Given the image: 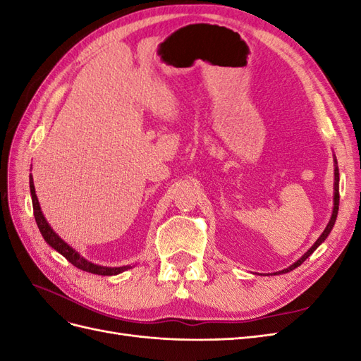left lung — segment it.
<instances>
[{"label":"left lung","mask_w":361,"mask_h":361,"mask_svg":"<svg viewBox=\"0 0 361 361\" xmlns=\"http://www.w3.org/2000/svg\"><path fill=\"white\" fill-rule=\"evenodd\" d=\"M334 162L337 164V161H334ZM338 200H341V197H338V169L336 167V169H334V209H333V215H331V220H330V223L326 224L325 231L322 232V235L319 236L318 241H316V243L312 245V248L307 251V253H305V255H304V256H302L300 260L295 262V264H293V265H290L289 268L283 269V271H279L277 274H283V272H289V271L295 269V268H297V267H300V265L302 264V262H304L305 259H307V257H309V256L313 253V251H314L316 248H318V247H319V245H321V244L325 241V238L330 235L331 228L334 227V223H336V218H337V211H338Z\"/></svg>","instance_id":"obj_1"}]
</instances>
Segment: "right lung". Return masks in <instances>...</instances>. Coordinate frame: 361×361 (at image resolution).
<instances>
[{
    "instance_id": "right-lung-1",
    "label": "right lung",
    "mask_w": 361,
    "mask_h": 361,
    "mask_svg": "<svg viewBox=\"0 0 361 361\" xmlns=\"http://www.w3.org/2000/svg\"><path fill=\"white\" fill-rule=\"evenodd\" d=\"M30 191H31V200H32V209H35V218H36V223L39 231L43 236V239L54 248L57 250L60 255H63L66 257L71 264L76 268H80L82 271L87 272H92V274H99V276H116L118 272L126 271L130 268V265L128 267H120V268H108V267H99V265H94L92 262H87L85 259H82L76 251L69 247L66 243L63 241V239L52 231L49 227V224L47 223L45 216H43L42 211H40V204L37 200V195H36V190H35V183H32V178L30 176Z\"/></svg>"
}]
</instances>
